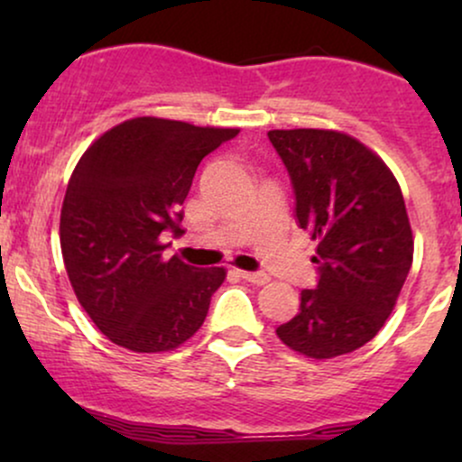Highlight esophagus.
I'll list each match as a JSON object with an SVG mask.
<instances>
[{
	"label": "esophagus",
	"instance_id": "34e87169",
	"mask_svg": "<svg viewBox=\"0 0 462 462\" xmlns=\"http://www.w3.org/2000/svg\"><path fill=\"white\" fill-rule=\"evenodd\" d=\"M238 275H241L245 282H252L256 286H263V284L269 282V275L263 273V272H238Z\"/></svg>",
	"mask_w": 462,
	"mask_h": 462
}]
</instances>
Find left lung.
Segmentation results:
<instances>
[{"mask_svg":"<svg viewBox=\"0 0 462 462\" xmlns=\"http://www.w3.org/2000/svg\"><path fill=\"white\" fill-rule=\"evenodd\" d=\"M295 193V219L317 241V286L278 326L284 346L334 358L369 343L393 310L412 264L400 184L363 143L334 130H272Z\"/></svg>","mask_w":462,"mask_h":462,"instance_id":"1","label":"left lung"}]
</instances>
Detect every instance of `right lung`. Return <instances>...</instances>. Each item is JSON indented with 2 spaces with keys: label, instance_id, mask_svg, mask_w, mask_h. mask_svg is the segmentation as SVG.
I'll return each instance as SVG.
<instances>
[{
  "label": "right lung",
  "instance_id": "1",
  "mask_svg": "<svg viewBox=\"0 0 462 462\" xmlns=\"http://www.w3.org/2000/svg\"><path fill=\"white\" fill-rule=\"evenodd\" d=\"M236 128L136 116L84 152L62 201L60 247L76 298L115 346L169 352L208 315L226 269L164 258L201 158Z\"/></svg>",
  "mask_w": 462,
  "mask_h": 462
}]
</instances>
